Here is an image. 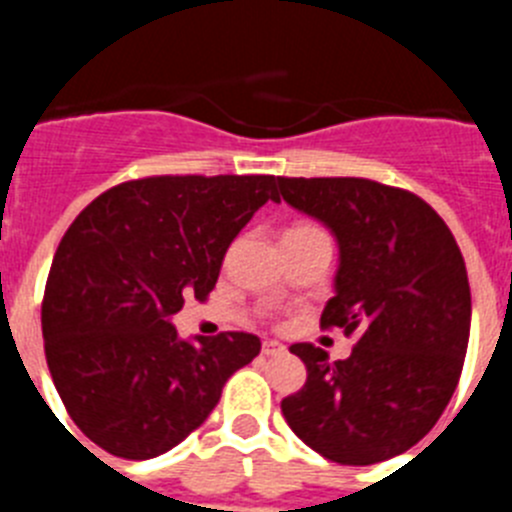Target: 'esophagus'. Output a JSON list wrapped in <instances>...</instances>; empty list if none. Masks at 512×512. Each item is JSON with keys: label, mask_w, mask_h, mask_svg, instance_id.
Instances as JSON below:
<instances>
[{"label": "esophagus", "mask_w": 512, "mask_h": 512, "mask_svg": "<svg viewBox=\"0 0 512 512\" xmlns=\"http://www.w3.org/2000/svg\"><path fill=\"white\" fill-rule=\"evenodd\" d=\"M285 352V347L280 342H273V339H265V342H262V354H265V357H275V354H283Z\"/></svg>", "instance_id": "obj_1"}]
</instances>
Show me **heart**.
Wrapping results in <instances>:
<instances>
[{
    "label": "heart",
    "mask_w": 512,
    "mask_h": 512,
    "mask_svg": "<svg viewBox=\"0 0 512 512\" xmlns=\"http://www.w3.org/2000/svg\"><path fill=\"white\" fill-rule=\"evenodd\" d=\"M311 229H319V227H313V224H296V227H290L288 232H311Z\"/></svg>",
    "instance_id": "b5f03b06"
}]
</instances>
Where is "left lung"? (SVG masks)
<instances>
[{
  "label": "left lung",
  "instance_id": "obj_1",
  "mask_svg": "<svg viewBox=\"0 0 512 512\" xmlns=\"http://www.w3.org/2000/svg\"><path fill=\"white\" fill-rule=\"evenodd\" d=\"M293 209L319 219L339 245L336 296L321 329L354 336L329 362L293 344L308 377L280 408L321 457L352 467L385 462L436 426L462 375L472 296L457 239L416 193L367 178H278Z\"/></svg>",
  "mask_w": 512,
  "mask_h": 512
}]
</instances>
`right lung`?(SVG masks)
<instances>
[{"label":"right lung","instance_id":"obj_1","mask_svg":"<svg viewBox=\"0 0 512 512\" xmlns=\"http://www.w3.org/2000/svg\"><path fill=\"white\" fill-rule=\"evenodd\" d=\"M275 176H153L96 196L55 250L43 339L55 390L81 434L153 459L209 418L224 382L260 354L245 331L183 342L170 316L214 290L232 239Z\"/></svg>","mask_w":512,"mask_h":512}]
</instances>
